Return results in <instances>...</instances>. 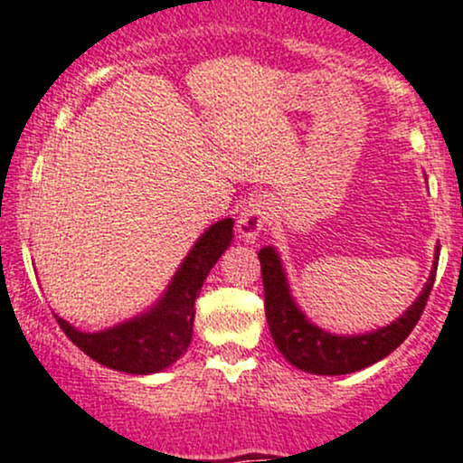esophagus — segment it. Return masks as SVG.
<instances>
[{
    "label": "esophagus",
    "mask_w": 463,
    "mask_h": 463,
    "mask_svg": "<svg viewBox=\"0 0 463 463\" xmlns=\"http://www.w3.org/2000/svg\"><path fill=\"white\" fill-rule=\"evenodd\" d=\"M269 221V207L262 199H251L242 207L241 216H238V233H241L245 241H256L260 232L267 227Z\"/></svg>",
    "instance_id": "1"
}]
</instances>
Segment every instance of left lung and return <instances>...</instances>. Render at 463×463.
<instances>
[{
  "label": "left lung",
  "instance_id": "obj_1",
  "mask_svg": "<svg viewBox=\"0 0 463 463\" xmlns=\"http://www.w3.org/2000/svg\"><path fill=\"white\" fill-rule=\"evenodd\" d=\"M258 258L264 284V313H267L269 330H271L275 345L290 365L301 372L319 373V376L358 372L392 354L411 335L415 324L420 321V315L424 313V306H427L435 282V271H438V262H435L420 298L413 301L407 313L389 324L387 328L356 336H336L317 328L301 315L288 293V284L278 253L271 247H264L260 249Z\"/></svg>",
  "mask_w": 463,
  "mask_h": 463
}]
</instances>
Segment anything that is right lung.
Instances as JSON below:
<instances>
[{"label": "right lung", "instance_id": "obj_1", "mask_svg": "<svg viewBox=\"0 0 463 463\" xmlns=\"http://www.w3.org/2000/svg\"><path fill=\"white\" fill-rule=\"evenodd\" d=\"M232 218L216 222L192 247L164 299L146 315L105 332H78L56 317L61 330L76 347L100 365L127 373H153L168 367L192 341L194 301L207 273L232 241Z\"/></svg>", "mask_w": 463, "mask_h": 463}]
</instances>
